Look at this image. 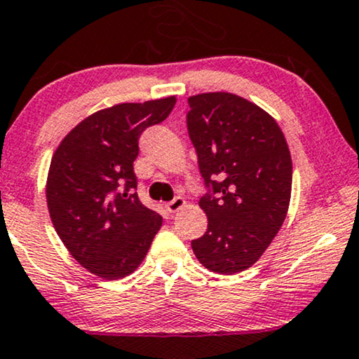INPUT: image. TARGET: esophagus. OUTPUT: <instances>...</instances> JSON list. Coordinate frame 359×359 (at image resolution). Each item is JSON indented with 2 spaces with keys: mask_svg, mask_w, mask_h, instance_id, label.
Returning <instances> with one entry per match:
<instances>
[{
  "mask_svg": "<svg viewBox=\"0 0 359 359\" xmlns=\"http://www.w3.org/2000/svg\"><path fill=\"white\" fill-rule=\"evenodd\" d=\"M183 205H184V200H183V198H181V196H176L175 200L170 201V203H168V205H166L168 213H176V211H178L180 208L183 206Z\"/></svg>",
  "mask_w": 359,
  "mask_h": 359,
  "instance_id": "esophagus-1",
  "label": "esophagus"
}]
</instances>
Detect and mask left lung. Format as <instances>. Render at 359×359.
Wrapping results in <instances>:
<instances>
[{"label": "left lung", "instance_id": "obj_1", "mask_svg": "<svg viewBox=\"0 0 359 359\" xmlns=\"http://www.w3.org/2000/svg\"><path fill=\"white\" fill-rule=\"evenodd\" d=\"M187 126L206 193L208 229L191 241L203 266L219 274L256 263L286 218L293 165L278 123L231 93L188 100Z\"/></svg>", "mask_w": 359, "mask_h": 359}]
</instances>
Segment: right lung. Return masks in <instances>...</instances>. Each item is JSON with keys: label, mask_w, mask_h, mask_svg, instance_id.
Wrapping results in <instances>:
<instances>
[{"label": "right lung", "mask_w": 359, "mask_h": 359, "mask_svg": "<svg viewBox=\"0 0 359 359\" xmlns=\"http://www.w3.org/2000/svg\"><path fill=\"white\" fill-rule=\"evenodd\" d=\"M175 96L123 103L83 119L53 154L46 201L73 258L104 280H119L148 253L161 216L140 201L133 163L146 128L170 116Z\"/></svg>", "instance_id": "add662e5"}]
</instances>
